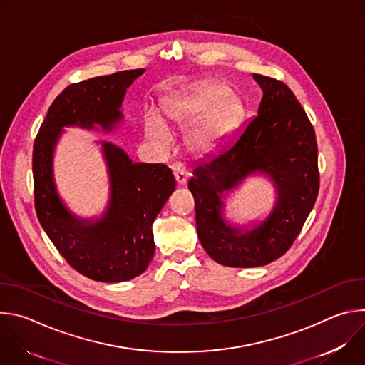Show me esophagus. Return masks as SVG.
Masks as SVG:
<instances>
[{"label":"esophagus","mask_w":365,"mask_h":365,"mask_svg":"<svg viewBox=\"0 0 365 365\" xmlns=\"http://www.w3.org/2000/svg\"><path fill=\"white\" fill-rule=\"evenodd\" d=\"M172 170H173V175H175V179H176L178 185H179V186H183V185L187 182V178H189V175H187L186 169L183 168V165L175 163V165L172 166Z\"/></svg>","instance_id":"1"}]
</instances>
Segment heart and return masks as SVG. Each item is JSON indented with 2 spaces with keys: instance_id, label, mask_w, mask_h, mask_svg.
<instances>
[{
  "instance_id": "obj_1",
  "label": "heart",
  "mask_w": 365,
  "mask_h": 365,
  "mask_svg": "<svg viewBox=\"0 0 365 365\" xmlns=\"http://www.w3.org/2000/svg\"><path fill=\"white\" fill-rule=\"evenodd\" d=\"M227 96L228 89L225 86L205 85L168 99L162 113L182 127L199 118L197 123L189 128L186 143L193 151H206L227 135L237 123L240 107L234 98ZM145 133L154 141L165 143L168 140V128L155 115L147 118Z\"/></svg>"
}]
</instances>
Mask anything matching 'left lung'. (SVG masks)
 Instances as JSON below:
<instances>
[{"instance_id": "8db88e82", "label": "left lung", "mask_w": 365, "mask_h": 365, "mask_svg": "<svg viewBox=\"0 0 365 365\" xmlns=\"http://www.w3.org/2000/svg\"><path fill=\"white\" fill-rule=\"evenodd\" d=\"M252 78L263 89L257 117L217 154L197 163L187 183L199 241L211 258L228 267H259L282 257L302 231L319 192L314 125L286 83L258 73ZM255 173L272 179L277 203L251 230L232 227L222 215L223 193Z\"/></svg>"}]
</instances>
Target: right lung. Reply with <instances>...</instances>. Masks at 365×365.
Wrapping results in <instances>:
<instances>
[{"mask_svg":"<svg viewBox=\"0 0 365 365\" xmlns=\"http://www.w3.org/2000/svg\"><path fill=\"white\" fill-rule=\"evenodd\" d=\"M144 69L123 71L72 83L51 103L33 147L34 206L47 237L78 273L103 283L131 280L154 255L153 222L173 193L176 180L162 163H133L113 143L101 141L110 176V202L98 220L75 217L62 202L53 154L63 127L110 133L123 121L127 88Z\"/></svg>","mask_w":365,"mask_h":365,"instance_id":"right-lung-1","label":"right lung"}]
</instances>
